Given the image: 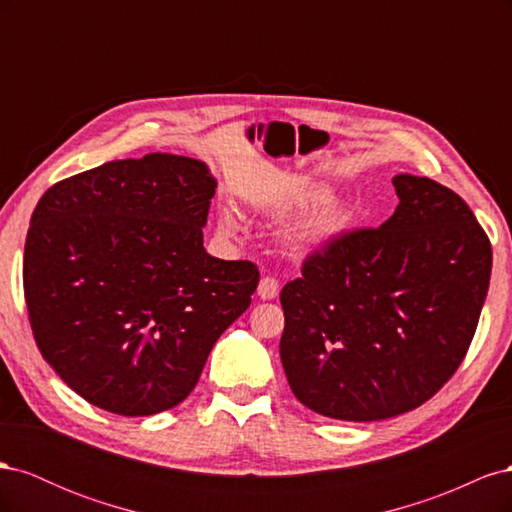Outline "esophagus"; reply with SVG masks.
<instances>
[{
    "label": "esophagus",
    "mask_w": 512,
    "mask_h": 512,
    "mask_svg": "<svg viewBox=\"0 0 512 512\" xmlns=\"http://www.w3.org/2000/svg\"><path fill=\"white\" fill-rule=\"evenodd\" d=\"M258 297L262 299V301H271V299H275L277 294H280V282L275 280V277H262V280L258 282Z\"/></svg>",
    "instance_id": "esophagus-1"
}]
</instances>
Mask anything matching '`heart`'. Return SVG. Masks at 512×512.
Segmentation results:
<instances>
[{
    "label": "heart",
    "mask_w": 512,
    "mask_h": 512,
    "mask_svg": "<svg viewBox=\"0 0 512 512\" xmlns=\"http://www.w3.org/2000/svg\"><path fill=\"white\" fill-rule=\"evenodd\" d=\"M282 209L303 213L286 226L282 235L284 247L294 256H312L329 250L344 237L352 222L350 207L344 200L335 198L333 190L324 183L307 185L297 194L288 196ZM218 228L226 237H237L241 232L239 213L230 205L218 209Z\"/></svg>",
    "instance_id": "1"
}]
</instances>
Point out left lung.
<instances>
[{"mask_svg": "<svg viewBox=\"0 0 512 512\" xmlns=\"http://www.w3.org/2000/svg\"><path fill=\"white\" fill-rule=\"evenodd\" d=\"M380 228L312 254L280 294V356L303 406L337 421H382L440 391L474 337L491 243L474 213L427 177H393Z\"/></svg>", "mask_w": 512, "mask_h": 512, "instance_id": "1", "label": "left lung"}]
</instances>
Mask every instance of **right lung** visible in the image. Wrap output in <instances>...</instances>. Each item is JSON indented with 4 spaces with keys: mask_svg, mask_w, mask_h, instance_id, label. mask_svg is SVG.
Returning a JSON list of instances; mask_svg holds the SVG:
<instances>
[{
    "mask_svg": "<svg viewBox=\"0 0 512 512\" xmlns=\"http://www.w3.org/2000/svg\"><path fill=\"white\" fill-rule=\"evenodd\" d=\"M205 162L149 153L55 183L34 209L23 286L36 344L89 404L149 416L192 393L258 269L207 254Z\"/></svg>",
    "mask_w": 512,
    "mask_h": 512,
    "instance_id": "1",
    "label": "right lung"
}]
</instances>
